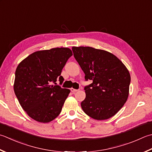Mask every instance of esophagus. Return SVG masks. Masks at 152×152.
<instances>
[{"label":"esophagus","instance_id":"1","mask_svg":"<svg viewBox=\"0 0 152 152\" xmlns=\"http://www.w3.org/2000/svg\"><path fill=\"white\" fill-rule=\"evenodd\" d=\"M70 91L72 92V93H74V92L78 91V90H76V89H74V88H70Z\"/></svg>","mask_w":152,"mask_h":152}]
</instances>
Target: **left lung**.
Returning <instances> with one entry per match:
<instances>
[{
    "instance_id": "8db88e82",
    "label": "left lung",
    "mask_w": 152,
    "mask_h": 152,
    "mask_svg": "<svg viewBox=\"0 0 152 152\" xmlns=\"http://www.w3.org/2000/svg\"><path fill=\"white\" fill-rule=\"evenodd\" d=\"M74 56L91 80L85 86V99L81 107L86 115L96 120H105L123 107L129 97L130 75L117 56L90 47H72Z\"/></svg>"
}]
</instances>
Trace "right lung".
<instances>
[{"mask_svg":"<svg viewBox=\"0 0 152 152\" xmlns=\"http://www.w3.org/2000/svg\"><path fill=\"white\" fill-rule=\"evenodd\" d=\"M70 49L61 47L39 50L20 62L15 72L14 93L23 109L40 123H49L61 113L70 90L56 84L64 81L61 76Z\"/></svg>","mask_w":152,"mask_h":152,"instance_id":"add662e5","label":"right lung"}]
</instances>
